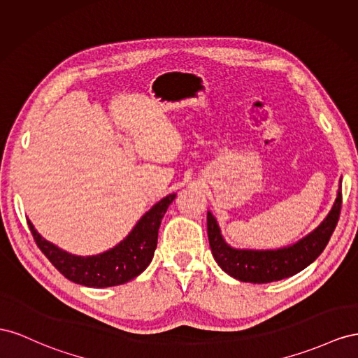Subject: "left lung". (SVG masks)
<instances>
[{
  "instance_id": "left-lung-1",
  "label": "left lung",
  "mask_w": 358,
  "mask_h": 358,
  "mask_svg": "<svg viewBox=\"0 0 358 358\" xmlns=\"http://www.w3.org/2000/svg\"><path fill=\"white\" fill-rule=\"evenodd\" d=\"M342 208V186H339L330 213L316 229L295 244L275 250L234 249L223 240L217 220L207 213V232L213 257L219 267L234 279L250 283H270L300 273L320 257L338 224Z\"/></svg>"
}]
</instances>
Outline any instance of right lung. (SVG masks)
<instances>
[{
    "label": "right lung",
    "instance_id": "right-lung-1",
    "mask_svg": "<svg viewBox=\"0 0 358 358\" xmlns=\"http://www.w3.org/2000/svg\"><path fill=\"white\" fill-rule=\"evenodd\" d=\"M176 196V193H172L160 199L141 217L124 240L115 248L93 257L71 255L45 240L29 220L28 227L38 249L64 278L90 288L117 287L135 279L150 265L157 248L162 219Z\"/></svg>",
    "mask_w": 358,
    "mask_h": 358
}]
</instances>
